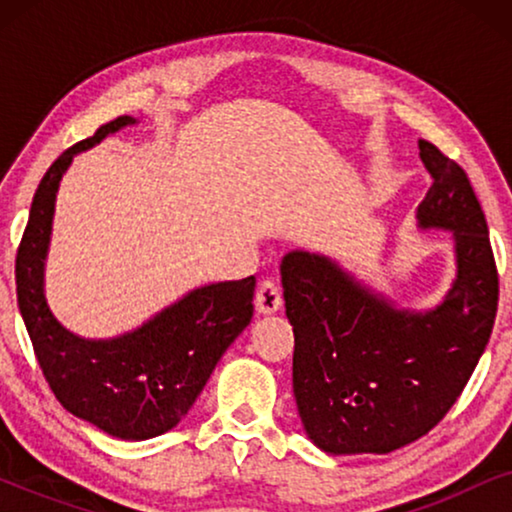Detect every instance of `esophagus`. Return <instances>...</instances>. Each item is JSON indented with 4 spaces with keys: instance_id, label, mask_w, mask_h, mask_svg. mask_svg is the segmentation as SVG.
I'll return each instance as SVG.
<instances>
[{
    "instance_id": "1",
    "label": "esophagus",
    "mask_w": 512,
    "mask_h": 512,
    "mask_svg": "<svg viewBox=\"0 0 512 512\" xmlns=\"http://www.w3.org/2000/svg\"><path fill=\"white\" fill-rule=\"evenodd\" d=\"M279 307H282V291H279V286L275 282H270V279H265L258 286L256 291V312L258 314H275Z\"/></svg>"
}]
</instances>
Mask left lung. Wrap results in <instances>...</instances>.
<instances>
[{"label":"left lung","mask_w":512,"mask_h":512,"mask_svg":"<svg viewBox=\"0 0 512 512\" xmlns=\"http://www.w3.org/2000/svg\"><path fill=\"white\" fill-rule=\"evenodd\" d=\"M433 184L419 230L450 233L454 277L440 303L403 307L335 258H282L293 326V396L305 436L326 454H387L429 433L457 401L492 335L499 277L466 172L419 139Z\"/></svg>","instance_id":"8db88e82"}]
</instances>
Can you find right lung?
I'll return each mask as SVG.
<instances>
[{
  "mask_svg": "<svg viewBox=\"0 0 512 512\" xmlns=\"http://www.w3.org/2000/svg\"><path fill=\"white\" fill-rule=\"evenodd\" d=\"M137 123L116 118L48 167L16 256L18 307L55 398L74 417L121 440L163 436L188 415L223 352L254 317L256 286V277L198 286L114 338H83L60 324L46 298L60 181L74 156Z\"/></svg>",
  "mask_w": 512,
  "mask_h": 512,
  "instance_id": "1",
  "label": "right lung"
}]
</instances>
